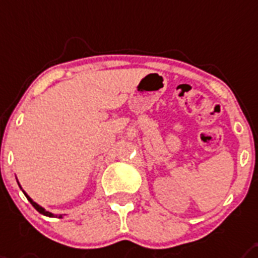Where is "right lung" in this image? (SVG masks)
<instances>
[{
    "label": "right lung",
    "mask_w": 258,
    "mask_h": 258,
    "mask_svg": "<svg viewBox=\"0 0 258 258\" xmlns=\"http://www.w3.org/2000/svg\"><path fill=\"white\" fill-rule=\"evenodd\" d=\"M24 194H25L26 198H28V200H29L30 204H32V206H33V208L36 209V210H37L38 213H41V214H44V216H46V217H53V214H52V213L46 212L45 209H42L41 206H40V205H37V204H36V202H34V201H32V198H29V197H28V194H26V192H24ZM58 218H61V216H58Z\"/></svg>",
    "instance_id": "1"
}]
</instances>
